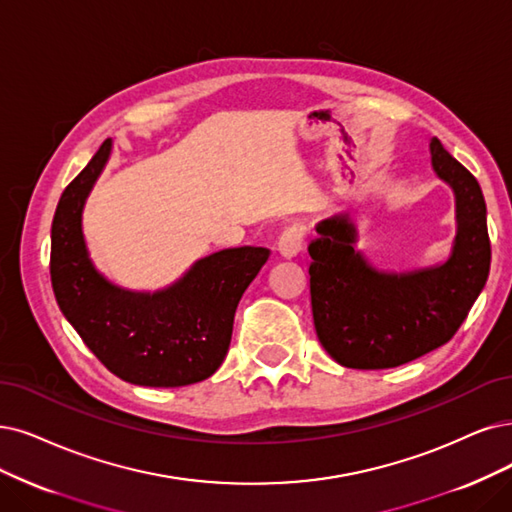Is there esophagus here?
I'll use <instances>...</instances> for the list:
<instances>
[{
	"instance_id": "34e87169",
	"label": "esophagus",
	"mask_w": 512,
	"mask_h": 512,
	"mask_svg": "<svg viewBox=\"0 0 512 512\" xmlns=\"http://www.w3.org/2000/svg\"><path fill=\"white\" fill-rule=\"evenodd\" d=\"M304 238H306L304 227H299V225L287 227V230L282 232V236L278 238L280 257H285V259L297 257L301 253V249H304Z\"/></svg>"
}]
</instances>
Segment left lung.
<instances>
[{
	"mask_svg": "<svg viewBox=\"0 0 512 512\" xmlns=\"http://www.w3.org/2000/svg\"><path fill=\"white\" fill-rule=\"evenodd\" d=\"M434 175L456 202V234L439 263L413 270L377 268L356 249L350 211L320 219L308 244L314 327L333 361L352 369H388L447 344L481 295L491 263L487 206L479 181L430 141Z\"/></svg>",
	"mask_w": 512,
	"mask_h": 512,
	"instance_id": "left-lung-1",
	"label": "left lung"
}]
</instances>
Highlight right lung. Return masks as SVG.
<instances>
[{"label":"right lung","instance_id":"1","mask_svg":"<svg viewBox=\"0 0 512 512\" xmlns=\"http://www.w3.org/2000/svg\"><path fill=\"white\" fill-rule=\"evenodd\" d=\"M113 149L107 139L63 192L52 219L56 304L92 354L120 380L179 388L211 377L230 348L238 301L270 259L266 246H234L196 259L175 282L135 291L90 257L82 215Z\"/></svg>","mask_w":512,"mask_h":512}]
</instances>
